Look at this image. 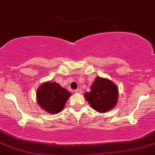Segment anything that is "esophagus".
<instances>
[{
    "label": "esophagus",
    "instance_id": "1",
    "mask_svg": "<svg viewBox=\"0 0 155 155\" xmlns=\"http://www.w3.org/2000/svg\"><path fill=\"white\" fill-rule=\"evenodd\" d=\"M75 93H79V94H81V93H83V92H82V90H79H79H78V89H77V90H75Z\"/></svg>",
    "mask_w": 155,
    "mask_h": 155
}]
</instances>
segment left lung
<instances>
[{
  "label": "left lung",
  "mask_w": 155,
  "mask_h": 155,
  "mask_svg": "<svg viewBox=\"0 0 155 155\" xmlns=\"http://www.w3.org/2000/svg\"><path fill=\"white\" fill-rule=\"evenodd\" d=\"M118 88L108 79L96 77L84 97L91 107L100 113H106L115 107L118 100Z\"/></svg>",
  "instance_id": "left-lung-1"
}]
</instances>
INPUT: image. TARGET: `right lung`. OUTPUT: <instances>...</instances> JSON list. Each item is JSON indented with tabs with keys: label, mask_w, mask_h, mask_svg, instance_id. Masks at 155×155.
Wrapping results in <instances>:
<instances>
[{
	"label": "right lung",
	"mask_w": 155,
	"mask_h": 155,
	"mask_svg": "<svg viewBox=\"0 0 155 155\" xmlns=\"http://www.w3.org/2000/svg\"><path fill=\"white\" fill-rule=\"evenodd\" d=\"M72 93L55 82L44 83L36 93L38 104L49 114H56L63 110Z\"/></svg>",
	"instance_id": "obj_1"
}]
</instances>
